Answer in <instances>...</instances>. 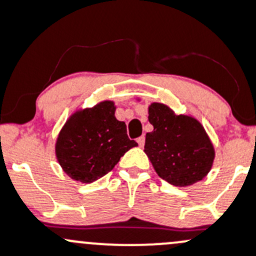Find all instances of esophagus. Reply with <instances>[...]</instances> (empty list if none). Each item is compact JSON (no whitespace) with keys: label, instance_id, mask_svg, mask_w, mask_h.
<instances>
[{"label":"esophagus","instance_id":"esophagus-1","mask_svg":"<svg viewBox=\"0 0 256 256\" xmlns=\"http://www.w3.org/2000/svg\"><path fill=\"white\" fill-rule=\"evenodd\" d=\"M136 141H137V144H138L140 147H144V136H140L136 140Z\"/></svg>","mask_w":256,"mask_h":256}]
</instances>
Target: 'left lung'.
Here are the masks:
<instances>
[{
    "label": "left lung",
    "mask_w": 256,
    "mask_h": 256,
    "mask_svg": "<svg viewBox=\"0 0 256 256\" xmlns=\"http://www.w3.org/2000/svg\"><path fill=\"white\" fill-rule=\"evenodd\" d=\"M148 121L153 131L146 134L144 153L158 176L174 186L202 180L214 160V144L202 125L160 103L150 104Z\"/></svg>",
    "instance_id": "1"
}]
</instances>
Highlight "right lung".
<instances>
[{
  "label": "right lung",
  "instance_id": "right-lung-1",
  "mask_svg": "<svg viewBox=\"0 0 256 256\" xmlns=\"http://www.w3.org/2000/svg\"><path fill=\"white\" fill-rule=\"evenodd\" d=\"M137 144L124 121L115 118L112 102L80 110L66 121L56 141V157L64 172L80 182H93L109 173Z\"/></svg>",
  "mask_w": 256,
  "mask_h": 256
}]
</instances>
